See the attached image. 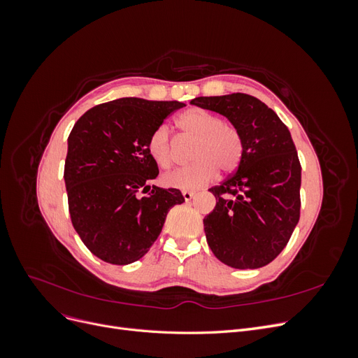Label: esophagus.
I'll use <instances>...</instances> for the list:
<instances>
[{
  "label": "esophagus",
  "mask_w": 358,
  "mask_h": 358,
  "mask_svg": "<svg viewBox=\"0 0 358 358\" xmlns=\"http://www.w3.org/2000/svg\"><path fill=\"white\" fill-rule=\"evenodd\" d=\"M182 196H183V199H185L187 201H189L191 199H194V196H196V192H192V191H182Z\"/></svg>",
  "instance_id": "esophagus-1"
}]
</instances>
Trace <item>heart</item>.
Listing matches in <instances>:
<instances>
[{
    "instance_id": "b5f03b06",
    "label": "heart",
    "mask_w": 358,
    "mask_h": 358,
    "mask_svg": "<svg viewBox=\"0 0 358 358\" xmlns=\"http://www.w3.org/2000/svg\"><path fill=\"white\" fill-rule=\"evenodd\" d=\"M183 137L192 138L191 164L173 170L164 176V183L178 189H197L212 182L218 169L231 173L243 158V137L233 122L221 119L204 109H189L176 119ZM149 155L162 169L175 162V148L167 127L155 128L148 140Z\"/></svg>"
}]
</instances>
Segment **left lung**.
I'll use <instances>...</instances> for the list:
<instances>
[{"label": "left lung", "instance_id": "1", "mask_svg": "<svg viewBox=\"0 0 358 358\" xmlns=\"http://www.w3.org/2000/svg\"><path fill=\"white\" fill-rule=\"evenodd\" d=\"M191 104L218 112L241 129L243 158L209 191L215 209L203 220L215 257L234 268H258L282 252L300 218L301 166L289 129L252 95L197 96Z\"/></svg>", "mask_w": 358, "mask_h": 358}]
</instances>
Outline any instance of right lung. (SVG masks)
Instances as JSON below:
<instances>
[{
    "label": "right lung",
    "mask_w": 358,
    "mask_h": 358,
    "mask_svg": "<svg viewBox=\"0 0 358 358\" xmlns=\"http://www.w3.org/2000/svg\"><path fill=\"white\" fill-rule=\"evenodd\" d=\"M183 106L128 96L92 107L74 124L64 167L69 210L85 246L103 262L142 258L169 210L185 201L176 188L149 185L159 170L148 150L154 129Z\"/></svg>",
    "instance_id": "add662e5"
}]
</instances>
